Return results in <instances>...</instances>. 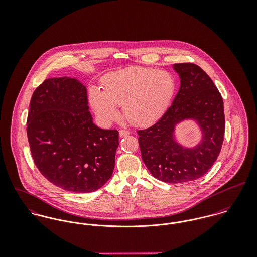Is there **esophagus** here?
Masks as SVG:
<instances>
[{
    "label": "esophagus",
    "instance_id": "obj_1",
    "mask_svg": "<svg viewBox=\"0 0 257 257\" xmlns=\"http://www.w3.org/2000/svg\"><path fill=\"white\" fill-rule=\"evenodd\" d=\"M128 135H130V132L126 131V130H120V131H119V137H121V138L127 137Z\"/></svg>",
    "mask_w": 257,
    "mask_h": 257
}]
</instances>
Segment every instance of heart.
<instances>
[{
  "label": "heart",
  "instance_id": "obj_1",
  "mask_svg": "<svg viewBox=\"0 0 257 257\" xmlns=\"http://www.w3.org/2000/svg\"><path fill=\"white\" fill-rule=\"evenodd\" d=\"M175 87L171 74L137 66L108 75L103 80L102 92L91 89L89 99L93 109L106 121L115 120L118 117L116 108H122L131 124L142 126L162 114Z\"/></svg>",
  "mask_w": 257,
  "mask_h": 257
}]
</instances>
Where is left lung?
Instances as JSON below:
<instances>
[{"mask_svg": "<svg viewBox=\"0 0 257 257\" xmlns=\"http://www.w3.org/2000/svg\"><path fill=\"white\" fill-rule=\"evenodd\" d=\"M180 88L172 105L151 126L138 131L142 158L156 179L185 183L204 176L216 162L224 136L223 101L213 80L194 63L174 64ZM194 118L203 131L202 143L183 149L173 140L174 125Z\"/></svg>", "mask_w": 257, "mask_h": 257, "instance_id": "left-lung-1", "label": "left lung"}]
</instances>
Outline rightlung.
Wrapping results in <instances>:
<instances>
[{
	"label": "right lung",
	"mask_w": 257,
	"mask_h": 257,
	"mask_svg": "<svg viewBox=\"0 0 257 257\" xmlns=\"http://www.w3.org/2000/svg\"><path fill=\"white\" fill-rule=\"evenodd\" d=\"M32 156L50 183L75 193L98 190L114 168L118 132L93 123L86 87L50 78L33 94L27 120Z\"/></svg>",
	"instance_id": "right-lung-1"
}]
</instances>
